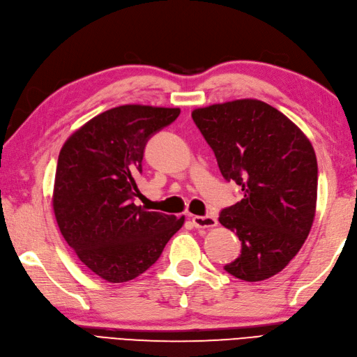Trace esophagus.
Returning <instances> with one entry per match:
<instances>
[{
  "label": "esophagus",
  "mask_w": 357,
  "mask_h": 357,
  "mask_svg": "<svg viewBox=\"0 0 357 357\" xmlns=\"http://www.w3.org/2000/svg\"><path fill=\"white\" fill-rule=\"evenodd\" d=\"M191 222H193L197 229H206V227L217 226V218L214 215H195L191 218Z\"/></svg>",
  "instance_id": "34e87169"
}]
</instances>
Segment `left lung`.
I'll return each mask as SVG.
<instances>
[{
  "label": "left lung",
  "mask_w": 357,
  "mask_h": 357,
  "mask_svg": "<svg viewBox=\"0 0 357 357\" xmlns=\"http://www.w3.org/2000/svg\"><path fill=\"white\" fill-rule=\"evenodd\" d=\"M191 117L223 178L243 196L218 217L241 241L240 257L225 270L245 282L266 280L288 266L312 226L318 187L312 144L285 114L258 99L197 108Z\"/></svg>",
  "instance_id": "1"
}]
</instances>
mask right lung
<instances>
[{
    "label": "right lung",
    "mask_w": 357,
    "mask_h": 357,
    "mask_svg": "<svg viewBox=\"0 0 357 357\" xmlns=\"http://www.w3.org/2000/svg\"><path fill=\"white\" fill-rule=\"evenodd\" d=\"M179 108L122 105L72 134L59 155L54 214L81 262L107 282L135 279L153 266L184 225L134 204L146 143Z\"/></svg>",
    "instance_id": "obj_1"
}]
</instances>
